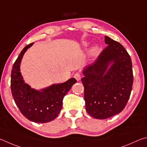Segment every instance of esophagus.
Wrapping results in <instances>:
<instances>
[{"label":"esophagus","mask_w":147,"mask_h":147,"mask_svg":"<svg viewBox=\"0 0 147 147\" xmlns=\"http://www.w3.org/2000/svg\"><path fill=\"white\" fill-rule=\"evenodd\" d=\"M74 78H75V79H76L77 81H79L81 79V76L80 74L76 73L75 74H74Z\"/></svg>","instance_id":"34e87169"}]
</instances>
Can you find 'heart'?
<instances>
[{
	"label": "heart",
	"mask_w": 147,
	"mask_h": 147,
	"mask_svg": "<svg viewBox=\"0 0 147 147\" xmlns=\"http://www.w3.org/2000/svg\"><path fill=\"white\" fill-rule=\"evenodd\" d=\"M82 45H83L84 47H86V46H88L89 45V42L88 41H84V42H83V44H82ZM98 50H99V46L97 45H94L93 47L90 49V55L94 56L97 53Z\"/></svg>",
	"instance_id": "1"
}]
</instances>
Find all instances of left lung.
<instances>
[{
  "instance_id": "obj_1",
  "label": "left lung",
  "mask_w": 147,
  "mask_h": 147,
  "mask_svg": "<svg viewBox=\"0 0 147 147\" xmlns=\"http://www.w3.org/2000/svg\"><path fill=\"white\" fill-rule=\"evenodd\" d=\"M105 37L107 47L93 63L84 67L81 79L86 111L99 119H107L125 109L133 84L129 54L120 43Z\"/></svg>"
}]
</instances>
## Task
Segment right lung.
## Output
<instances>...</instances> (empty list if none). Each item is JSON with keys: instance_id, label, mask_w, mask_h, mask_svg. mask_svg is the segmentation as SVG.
Masks as SVG:
<instances>
[{"instance_id": "obj_1", "label": "right lung", "mask_w": 147, "mask_h": 147, "mask_svg": "<svg viewBox=\"0 0 147 147\" xmlns=\"http://www.w3.org/2000/svg\"><path fill=\"white\" fill-rule=\"evenodd\" d=\"M33 43L25 46L13 66L11 90L15 104L24 117L31 121L45 123L55 119L63 107V100L77 81L71 78L63 83L53 84L36 90L26 83L20 73L23 55Z\"/></svg>"}]
</instances>
